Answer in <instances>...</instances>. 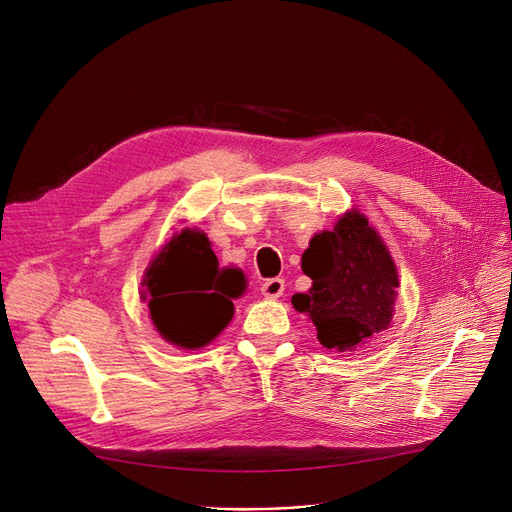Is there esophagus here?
<instances>
[{
    "mask_svg": "<svg viewBox=\"0 0 512 512\" xmlns=\"http://www.w3.org/2000/svg\"><path fill=\"white\" fill-rule=\"evenodd\" d=\"M284 280H280V277H271V280H267V282H263V286H261V294L265 296V298H271V300H275V298H280L282 294H284Z\"/></svg>",
    "mask_w": 512,
    "mask_h": 512,
    "instance_id": "1",
    "label": "esophagus"
}]
</instances>
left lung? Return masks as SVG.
<instances>
[{
  "mask_svg": "<svg viewBox=\"0 0 512 512\" xmlns=\"http://www.w3.org/2000/svg\"><path fill=\"white\" fill-rule=\"evenodd\" d=\"M302 271L312 288L294 294L292 304L310 316L322 347L353 351L390 327L400 286L396 265L359 210L345 212L333 230L310 239Z\"/></svg>",
  "mask_w": 512,
  "mask_h": 512,
  "instance_id": "1",
  "label": "left lung"
}]
</instances>
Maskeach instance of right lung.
<instances>
[{
  "label": "right lung",
  "mask_w": 512,
  "mask_h": 512,
  "mask_svg": "<svg viewBox=\"0 0 512 512\" xmlns=\"http://www.w3.org/2000/svg\"><path fill=\"white\" fill-rule=\"evenodd\" d=\"M159 335L181 349L214 341L235 314L230 298L245 292L241 269H220L202 230L183 228L149 263L143 280Z\"/></svg>",
  "instance_id": "obj_1"
}]
</instances>
